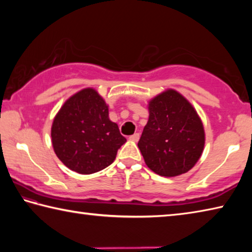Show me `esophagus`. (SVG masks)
Listing matches in <instances>:
<instances>
[{
	"mask_svg": "<svg viewBox=\"0 0 252 252\" xmlns=\"http://www.w3.org/2000/svg\"><path fill=\"white\" fill-rule=\"evenodd\" d=\"M129 139L131 140V141H133V142H138V141H139V139H140V134H139V133H134V134H132Z\"/></svg>",
	"mask_w": 252,
	"mask_h": 252,
	"instance_id": "34e87169",
	"label": "esophagus"
}]
</instances>
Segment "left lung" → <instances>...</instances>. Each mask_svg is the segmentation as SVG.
<instances>
[{
	"instance_id": "8db88e82",
	"label": "left lung",
	"mask_w": 252,
	"mask_h": 252,
	"mask_svg": "<svg viewBox=\"0 0 252 252\" xmlns=\"http://www.w3.org/2000/svg\"><path fill=\"white\" fill-rule=\"evenodd\" d=\"M149 120L138 147L149 169L177 177L194 167L206 142L203 123L181 93L168 89L149 101Z\"/></svg>"
}]
</instances>
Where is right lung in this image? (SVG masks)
<instances>
[{"label": "right lung", "instance_id": "obj_1", "mask_svg": "<svg viewBox=\"0 0 252 252\" xmlns=\"http://www.w3.org/2000/svg\"><path fill=\"white\" fill-rule=\"evenodd\" d=\"M55 155L65 167L80 174L101 171L116 160L126 139L109 118V105L93 88L67 99L51 126Z\"/></svg>", "mask_w": 252, "mask_h": 252}]
</instances>
